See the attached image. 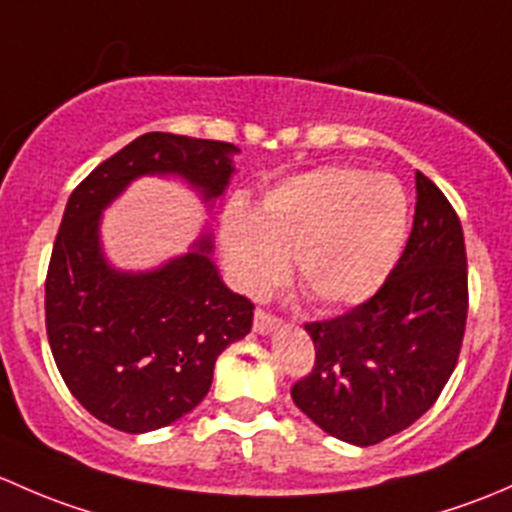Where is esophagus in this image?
<instances>
[{"instance_id": "1", "label": "esophagus", "mask_w": 512, "mask_h": 512, "mask_svg": "<svg viewBox=\"0 0 512 512\" xmlns=\"http://www.w3.org/2000/svg\"><path fill=\"white\" fill-rule=\"evenodd\" d=\"M276 325H278L276 315L266 313V310H261V308H258L256 313H254V333L266 335V333H271V330L276 328Z\"/></svg>"}]
</instances>
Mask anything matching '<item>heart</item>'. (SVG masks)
<instances>
[{
	"instance_id": "b5f03b06",
	"label": "heart",
	"mask_w": 512,
	"mask_h": 512,
	"mask_svg": "<svg viewBox=\"0 0 512 512\" xmlns=\"http://www.w3.org/2000/svg\"><path fill=\"white\" fill-rule=\"evenodd\" d=\"M409 204L387 175L323 167L276 184L256 214L234 207L221 224L231 281L249 295L271 291L295 256V273L325 308L370 298L389 276L407 234Z\"/></svg>"
}]
</instances>
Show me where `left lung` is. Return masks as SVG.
I'll return each instance as SVG.
<instances>
[{
	"label": "left lung",
	"mask_w": 512,
	"mask_h": 512,
	"mask_svg": "<svg viewBox=\"0 0 512 512\" xmlns=\"http://www.w3.org/2000/svg\"><path fill=\"white\" fill-rule=\"evenodd\" d=\"M468 318L461 219L416 172V212L402 256L365 303L318 323L313 370L291 387L295 407L335 439L372 446L429 412L449 382Z\"/></svg>",
	"instance_id": "8db88e82"
}]
</instances>
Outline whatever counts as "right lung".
<instances>
[{
	"label": "right lung",
	"mask_w": 512,
	"mask_h": 512,
	"mask_svg": "<svg viewBox=\"0 0 512 512\" xmlns=\"http://www.w3.org/2000/svg\"><path fill=\"white\" fill-rule=\"evenodd\" d=\"M231 142L147 133L71 192L46 273V335L68 392L98 421L145 434L189 414L214 362L254 323V303L224 286L209 239L150 273H118L98 241L100 212L142 175L184 177L204 202L229 184Z\"/></svg>",
	"instance_id": "right-lung-1"
}]
</instances>
